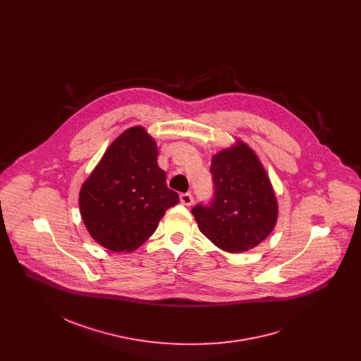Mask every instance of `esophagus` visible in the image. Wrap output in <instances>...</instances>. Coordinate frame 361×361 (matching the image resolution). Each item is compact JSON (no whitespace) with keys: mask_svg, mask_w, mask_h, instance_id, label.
<instances>
[{"mask_svg":"<svg viewBox=\"0 0 361 361\" xmlns=\"http://www.w3.org/2000/svg\"><path fill=\"white\" fill-rule=\"evenodd\" d=\"M180 200L184 206H192L193 204V196L190 193H181Z\"/></svg>","mask_w":361,"mask_h":361,"instance_id":"obj_1","label":"esophagus"}]
</instances>
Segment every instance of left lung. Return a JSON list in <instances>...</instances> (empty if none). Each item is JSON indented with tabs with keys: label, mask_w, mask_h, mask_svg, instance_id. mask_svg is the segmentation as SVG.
Returning <instances> with one entry per match:
<instances>
[{
	"label": "left lung",
	"mask_w": 361,
	"mask_h": 361,
	"mask_svg": "<svg viewBox=\"0 0 361 361\" xmlns=\"http://www.w3.org/2000/svg\"><path fill=\"white\" fill-rule=\"evenodd\" d=\"M214 196L192 214L200 231L222 250L256 247L275 227L277 202L257 155L243 142L212 157Z\"/></svg>",
	"instance_id": "obj_1"
}]
</instances>
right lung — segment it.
<instances>
[{
  "mask_svg": "<svg viewBox=\"0 0 361 361\" xmlns=\"http://www.w3.org/2000/svg\"><path fill=\"white\" fill-rule=\"evenodd\" d=\"M158 149L145 128L116 137L80 192L81 216L92 238L112 252H133L157 228L178 193L168 188Z\"/></svg>",
  "mask_w": 361,
  "mask_h": 361,
  "instance_id": "right-lung-1",
  "label": "right lung"
}]
</instances>
